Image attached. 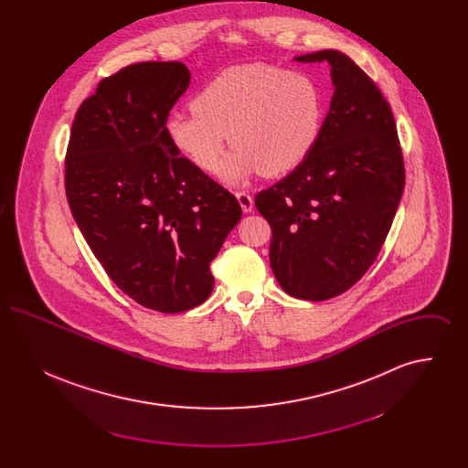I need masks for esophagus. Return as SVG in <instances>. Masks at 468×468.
<instances>
[{"instance_id": "esophagus-1", "label": "esophagus", "mask_w": 468, "mask_h": 468, "mask_svg": "<svg viewBox=\"0 0 468 468\" xmlns=\"http://www.w3.org/2000/svg\"><path fill=\"white\" fill-rule=\"evenodd\" d=\"M235 197H237V200L240 203V207H242V210H244L245 214L252 212V208H254V198H252L249 193H245V191H237V193H235Z\"/></svg>"}]
</instances>
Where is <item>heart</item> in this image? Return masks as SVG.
Wrapping results in <instances>:
<instances>
[{"label": "heart", "mask_w": 468, "mask_h": 468, "mask_svg": "<svg viewBox=\"0 0 468 468\" xmlns=\"http://www.w3.org/2000/svg\"><path fill=\"white\" fill-rule=\"evenodd\" d=\"M189 113L166 119V134L182 156L214 172L229 136L235 145L218 168L226 184L261 174L284 176L315 147L324 103L311 75L250 63L228 68L195 96Z\"/></svg>", "instance_id": "heart-1"}]
</instances>
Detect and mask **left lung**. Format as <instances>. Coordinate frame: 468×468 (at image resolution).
<instances>
[{"instance_id": "8db88e82", "label": "left lung", "mask_w": 468, "mask_h": 468, "mask_svg": "<svg viewBox=\"0 0 468 468\" xmlns=\"http://www.w3.org/2000/svg\"><path fill=\"white\" fill-rule=\"evenodd\" d=\"M294 61L330 65V111L311 154L254 201L271 226L270 267L281 288L323 302L349 290L376 261L405 170L389 103L349 56L319 50Z\"/></svg>"}]
</instances>
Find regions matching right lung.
<instances>
[{
	"instance_id": "right-lung-1",
	"label": "right lung",
	"mask_w": 468,
	"mask_h": 468,
	"mask_svg": "<svg viewBox=\"0 0 468 468\" xmlns=\"http://www.w3.org/2000/svg\"><path fill=\"white\" fill-rule=\"evenodd\" d=\"M189 82L178 61L103 79L75 113L65 163L68 203L92 254L134 302L165 314L210 296V261L242 218L165 130Z\"/></svg>"
}]
</instances>
